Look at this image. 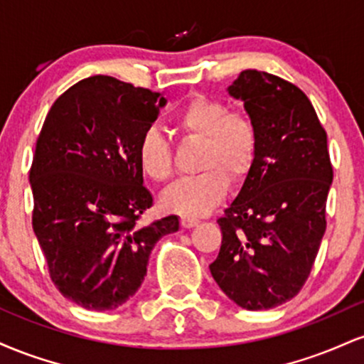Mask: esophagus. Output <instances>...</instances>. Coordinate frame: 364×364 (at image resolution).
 I'll list each match as a JSON object with an SVG mask.
<instances>
[{"label": "esophagus", "instance_id": "1", "mask_svg": "<svg viewBox=\"0 0 364 364\" xmlns=\"http://www.w3.org/2000/svg\"><path fill=\"white\" fill-rule=\"evenodd\" d=\"M196 224H198V217H193V215H183L181 217V228L183 229H190Z\"/></svg>", "mask_w": 364, "mask_h": 364}]
</instances>
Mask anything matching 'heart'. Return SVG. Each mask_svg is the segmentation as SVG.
Masks as SVG:
<instances>
[{
	"mask_svg": "<svg viewBox=\"0 0 364 364\" xmlns=\"http://www.w3.org/2000/svg\"><path fill=\"white\" fill-rule=\"evenodd\" d=\"M171 124L181 139L200 141L195 176L179 179L162 193V205L181 214L207 212L228 193L229 179L243 183L257 164L260 132L250 112L229 109L220 99L191 94L171 116ZM141 173L164 183L174 173L171 141L156 128L141 135L136 147Z\"/></svg>",
	"mask_w": 364,
	"mask_h": 364,
	"instance_id": "1",
	"label": "heart"
}]
</instances>
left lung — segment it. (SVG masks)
Returning a JSON list of instances; mask_svg holds the SVG:
<instances>
[{"label":"left lung","instance_id":"1","mask_svg":"<svg viewBox=\"0 0 364 364\" xmlns=\"http://www.w3.org/2000/svg\"><path fill=\"white\" fill-rule=\"evenodd\" d=\"M229 94L257 123L260 152L217 219L223 243L210 274L241 308L269 310L301 291L327 229V132L306 94L272 73L245 70Z\"/></svg>","mask_w":364,"mask_h":364}]
</instances>
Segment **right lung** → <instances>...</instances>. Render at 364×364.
Here are the masks:
<instances>
[{
	"label": "right lung",
	"mask_w": 364,
	"mask_h": 364,
	"mask_svg": "<svg viewBox=\"0 0 364 364\" xmlns=\"http://www.w3.org/2000/svg\"><path fill=\"white\" fill-rule=\"evenodd\" d=\"M164 104L161 92L95 75L54 101L37 136L32 228L53 284L87 310L127 303L154 245L179 228L176 215L140 224L154 198L136 147Z\"/></svg>",
	"instance_id": "1"
}]
</instances>
